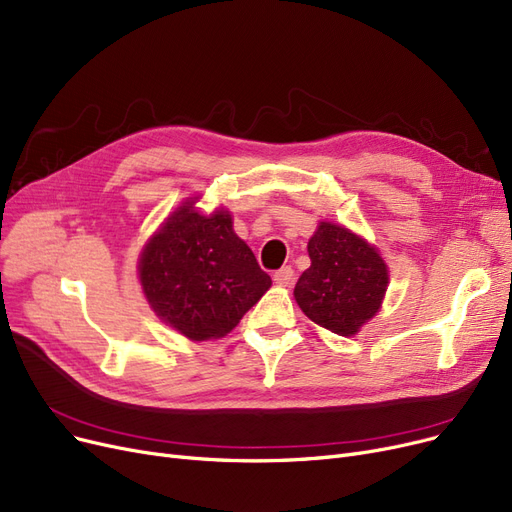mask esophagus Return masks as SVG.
Instances as JSON below:
<instances>
[{
  "label": "esophagus",
  "instance_id": "obj_1",
  "mask_svg": "<svg viewBox=\"0 0 512 512\" xmlns=\"http://www.w3.org/2000/svg\"><path fill=\"white\" fill-rule=\"evenodd\" d=\"M293 276H295L293 268L285 266V268H280L278 272H274V282L278 287H289V285H293Z\"/></svg>",
  "mask_w": 512,
  "mask_h": 512
}]
</instances>
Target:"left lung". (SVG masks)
<instances>
[{"mask_svg":"<svg viewBox=\"0 0 512 512\" xmlns=\"http://www.w3.org/2000/svg\"><path fill=\"white\" fill-rule=\"evenodd\" d=\"M308 255L310 268L293 291L297 306L320 327L356 335L382 308L388 289L382 255L365 238L331 221H320Z\"/></svg>","mask_w":512,"mask_h":512,"instance_id":"8db88e82","label":"left lung"}]
</instances>
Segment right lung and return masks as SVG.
Here are the masks:
<instances>
[{
	"label": "right lung",
	"mask_w": 512,
	"mask_h": 512,
	"mask_svg": "<svg viewBox=\"0 0 512 512\" xmlns=\"http://www.w3.org/2000/svg\"><path fill=\"white\" fill-rule=\"evenodd\" d=\"M196 200H185L149 238L139 280L162 323L204 342L230 333L272 287V278L236 236L230 211L202 215Z\"/></svg>",
	"instance_id": "right-lung-1"
}]
</instances>
